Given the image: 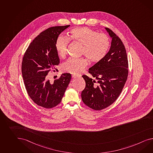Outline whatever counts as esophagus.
Masks as SVG:
<instances>
[{
	"label": "esophagus",
	"mask_w": 153,
	"mask_h": 153,
	"mask_svg": "<svg viewBox=\"0 0 153 153\" xmlns=\"http://www.w3.org/2000/svg\"><path fill=\"white\" fill-rule=\"evenodd\" d=\"M80 76V75H72V77L73 78H79Z\"/></svg>",
	"instance_id": "1"
}]
</instances>
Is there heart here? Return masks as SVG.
<instances>
[{
	"label": "heart",
	"mask_w": 153,
	"mask_h": 153,
	"mask_svg": "<svg viewBox=\"0 0 153 153\" xmlns=\"http://www.w3.org/2000/svg\"><path fill=\"white\" fill-rule=\"evenodd\" d=\"M69 38L82 45L81 54L85 55L90 62L97 63L105 56L109 49V36L103 33H98L90 27H75L70 31ZM70 40L62 35L56 40L55 48L60 58H64L67 55V48ZM88 65L85 58H71L63 65V71L73 74H79L84 71Z\"/></svg>",
	"instance_id": "heart-1"
}]
</instances>
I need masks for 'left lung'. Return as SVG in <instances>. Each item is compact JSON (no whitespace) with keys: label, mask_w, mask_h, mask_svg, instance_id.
<instances>
[{"label":"left lung","mask_w":153,"mask_h":153,"mask_svg":"<svg viewBox=\"0 0 153 153\" xmlns=\"http://www.w3.org/2000/svg\"><path fill=\"white\" fill-rule=\"evenodd\" d=\"M106 30L112 38L109 51L101 61L89 69L98 81L86 75L82 77L86 85L82 91L83 102L95 110L104 109L119 97L128 76V60L122 40L108 27Z\"/></svg>","instance_id":"left-lung-1"}]
</instances>
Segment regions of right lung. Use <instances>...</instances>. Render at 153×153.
<instances>
[{
  "label": "right lung",
  "mask_w": 153,
  "mask_h": 153,
  "mask_svg": "<svg viewBox=\"0 0 153 153\" xmlns=\"http://www.w3.org/2000/svg\"><path fill=\"white\" fill-rule=\"evenodd\" d=\"M70 25L49 27L29 44L22 63V72L27 94L38 105L50 109L58 105L71 81V75L62 74L51 83L47 79L50 71H57L60 63L55 48L59 35Z\"/></svg>",
  "instance_id": "obj_1"
}]
</instances>
